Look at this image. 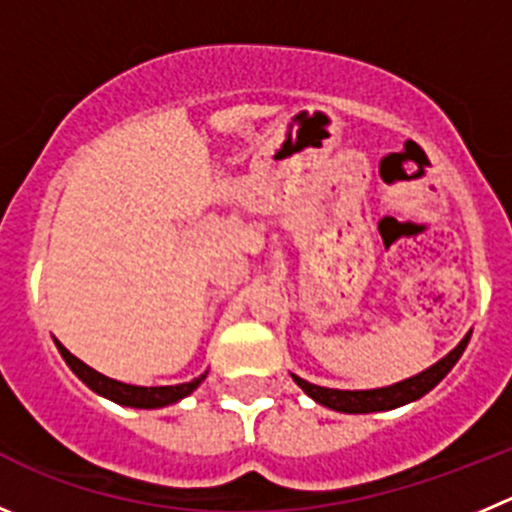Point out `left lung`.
<instances>
[{"instance_id": "1", "label": "left lung", "mask_w": 512, "mask_h": 512, "mask_svg": "<svg viewBox=\"0 0 512 512\" xmlns=\"http://www.w3.org/2000/svg\"><path fill=\"white\" fill-rule=\"evenodd\" d=\"M467 342H470V334L452 349L447 357H442L440 362L432 364L430 369L425 372L415 374L410 379H402L397 384H389V387H379V389H329V387H319V384H311L306 379L294 377V382L309 394L314 402L319 405L329 407V410L337 412H347V415H367V412H384V410H394V407L410 405L415 399L425 397L432 387L442 382L447 377L452 367L457 364V359L462 357L465 352Z\"/></svg>"}]
</instances>
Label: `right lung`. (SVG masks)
I'll list each match as a JSON object with an SVG mask.
<instances>
[{
  "instance_id": "add662e5",
  "label": "right lung",
  "mask_w": 512,
  "mask_h": 512,
  "mask_svg": "<svg viewBox=\"0 0 512 512\" xmlns=\"http://www.w3.org/2000/svg\"><path fill=\"white\" fill-rule=\"evenodd\" d=\"M55 344H57V349H60L62 359L67 362V367H70L72 372H75L77 377H80L82 382L92 389V392L102 394V397H107V399H113V402H118V405H123V407H140V410L168 407V405H173V402H178V399L188 397V394H191L208 374V372L201 374V377H196L193 382L173 384V387H135V384L118 382V379H110V377H105V374L95 372V369L87 367L85 362H80L75 354L67 352L60 342H55Z\"/></svg>"
}]
</instances>
